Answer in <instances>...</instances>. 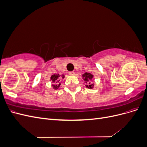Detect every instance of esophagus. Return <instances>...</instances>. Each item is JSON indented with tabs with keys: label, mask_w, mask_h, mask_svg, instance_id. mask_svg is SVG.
I'll list each match as a JSON object with an SVG mask.
<instances>
[{
	"label": "esophagus",
	"mask_w": 147,
	"mask_h": 147,
	"mask_svg": "<svg viewBox=\"0 0 147 147\" xmlns=\"http://www.w3.org/2000/svg\"><path fill=\"white\" fill-rule=\"evenodd\" d=\"M69 74L70 75H74L75 74V72H74V71H71V72H69Z\"/></svg>",
	"instance_id": "esophagus-1"
}]
</instances>
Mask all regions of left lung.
<instances>
[{"mask_svg":"<svg viewBox=\"0 0 147 147\" xmlns=\"http://www.w3.org/2000/svg\"><path fill=\"white\" fill-rule=\"evenodd\" d=\"M83 77L84 78V80L86 82V88H88L90 89H92L93 88V86H94V84L91 83V82H89L88 83V82H89V80H92V79L93 78V75L90 73H87L86 72L85 74H83Z\"/></svg>","mask_w":147,"mask_h":147,"instance_id":"1","label":"left lung"}]
</instances>
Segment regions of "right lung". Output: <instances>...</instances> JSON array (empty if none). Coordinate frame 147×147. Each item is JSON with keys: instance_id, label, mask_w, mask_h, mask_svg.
<instances>
[{"instance_id": "right-lung-1", "label": "right lung", "mask_w": 147, "mask_h": 147, "mask_svg": "<svg viewBox=\"0 0 147 147\" xmlns=\"http://www.w3.org/2000/svg\"><path fill=\"white\" fill-rule=\"evenodd\" d=\"M60 76L59 74H54L51 77V80L52 81L53 83H55V84H53V88L55 89V90H57V89L59 88V87L60 86V83L59 84L58 83L60 81V78H59ZM62 78H64V75H62Z\"/></svg>"}]
</instances>
